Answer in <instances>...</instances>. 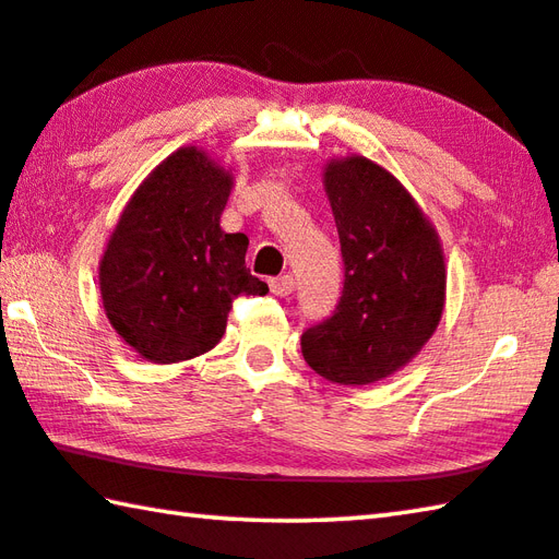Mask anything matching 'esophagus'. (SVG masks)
Returning <instances> with one entry per match:
<instances>
[{"mask_svg":"<svg viewBox=\"0 0 559 559\" xmlns=\"http://www.w3.org/2000/svg\"><path fill=\"white\" fill-rule=\"evenodd\" d=\"M271 293H276V296H290L293 288H296V278L286 273V276H278V278H271L269 281Z\"/></svg>","mask_w":559,"mask_h":559,"instance_id":"esophagus-1","label":"esophagus"}]
</instances>
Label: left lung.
<instances>
[{
	"label": "left lung",
	"instance_id": "1",
	"mask_svg": "<svg viewBox=\"0 0 559 559\" xmlns=\"http://www.w3.org/2000/svg\"><path fill=\"white\" fill-rule=\"evenodd\" d=\"M345 286L335 313L300 337L306 362L330 382L362 386L402 370L439 328L447 263L439 234L382 165L362 155L323 169Z\"/></svg>",
	"mask_w": 559,
	"mask_h": 559
}]
</instances>
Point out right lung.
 <instances>
[{
  "mask_svg": "<svg viewBox=\"0 0 559 559\" xmlns=\"http://www.w3.org/2000/svg\"><path fill=\"white\" fill-rule=\"evenodd\" d=\"M234 177L189 145L165 157L135 189L100 257L103 310L147 362L210 353L236 296L269 286L246 269V234H226L222 212Z\"/></svg>",
  "mask_w": 559,
  "mask_h": 559,
  "instance_id": "obj_1",
  "label": "right lung"
}]
</instances>
